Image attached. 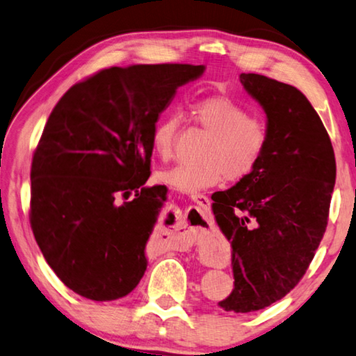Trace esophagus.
I'll use <instances>...</instances> for the list:
<instances>
[{"label": "esophagus", "instance_id": "obj_1", "mask_svg": "<svg viewBox=\"0 0 356 356\" xmlns=\"http://www.w3.org/2000/svg\"><path fill=\"white\" fill-rule=\"evenodd\" d=\"M191 198H192V202L197 203L198 207L203 208V209H207L209 207V198L204 194H192ZM202 229H203V232H207V228H202Z\"/></svg>", "mask_w": 356, "mask_h": 356}]
</instances>
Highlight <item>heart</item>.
Segmentation results:
<instances>
[{"label":"heart","mask_w":356,"mask_h":356,"mask_svg":"<svg viewBox=\"0 0 356 356\" xmlns=\"http://www.w3.org/2000/svg\"><path fill=\"white\" fill-rule=\"evenodd\" d=\"M192 114L209 133L203 161L183 162L159 173L162 183L184 194H197L228 179L238 183L257 170L269 143V128L261 117L250 115L244 104L227 95H211L192 104ZM179 115L159 117L152 129V148L162 161L173 158Z\"/></svg>","instance_id":"1"}]
</instances>
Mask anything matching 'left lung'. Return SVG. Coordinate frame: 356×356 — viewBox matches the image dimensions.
<instances>
[{
  "instance_id": "1",
  "label": "left lung",
  "mask_w": 356,
  "mask_h": 356,
  "mask_svg": "<svg viewBox=\"0 0 356 356\" xmlns=\"http://www.w3.org/2000/svg\"><path fill=\"white\" fill-rule=\"evenodd\" d=\"M263 106L267 149L250 177L216 192V222L233 248L234 289L219 307L250 313L296 288L328 223L336 179L332 140L313 106L294 86L241 73Z\"/></svg>"
}]
</instances>
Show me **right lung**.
<instances>
[{
  "mask_svg": "<svg viewBox=\"0 0 356 356\" xmlns=\"http://www.w3.org/2000/svg\"><path fill=\"white\" fill-rule=\"evenodd\" d=\"M203 65L111 67L68 89L33 156L29 222L67 288L95 302L128 296L147 269L145 245L164 186L147 188L152 129Z\"/></svg>",
  "mask_w": 356,
  "mask_h": 356,
  "instance_id": "1",
  "label": "right lung"
}]
</instances>
